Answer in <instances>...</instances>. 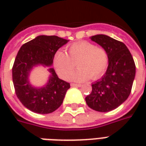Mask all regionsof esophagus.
I'll return each mask as SVG.
<instances>
[{"instance_id":"obj_1","label":"esophagus","mask_w":146,"mask_h":146,"mask_svg":"<svg viewBox=\"0 0 146 146\" xmlns=\"http://www.w3.org/2000/svg\"><path fill=\"white\" fill-rule=\"evenodd\" d=\"M71 86L72 87H81V84H71Z\"/></svg>"}]
</instances>
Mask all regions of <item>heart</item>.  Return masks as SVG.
Returning <instances> with one entry per match:
<instances>
[{
	"mask_svg": "<svg viewBox=\"0 0 146 146\" xmlns=\"http://www.w3.org/2000/svg\"><path fill=\"white\" fill-rule=\"evenodd\" d=\"M77 63L78 70L70 80L75 82H83L88 80H96L102 76L109 65V55L103 48L96 47L88 41L74 43L68 48V54L58 51L54 59V66L58 74L62 79L68 80Z\"/></svg>",
	"mask_w": 146,
	"mask_h": 146,
	"instance_id": "1",
	"label": "heart"
}]
</instances>
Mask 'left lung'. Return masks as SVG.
Segmentation results:
<instances>
[{"mask_svg": "<svg viewBox=\"0 0 146 146\" xmlns=\"http://www.w3.org/2000/svg\"><path fill=\"white\" fill-rule=\"evenodd\" d=\"M107 51L109 65L101 80L92 84V93L85 98L87 105L98 112H110L127 100L135 76V64L123 42L104 34L90 37Z\"/></svg>", "mask_w": 146, "mask_h": 146, "instance_id": "8db88e82", "label": "left lung"}]
</instances>
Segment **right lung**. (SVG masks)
I'll return each mask as SVG.
<instances>
[{
	"mask_svg": "<svg viewBox=\"0 0 146 146\" xmlns=\"http://www.w3.org/2000/svg\"><path fill=\"white\" fill-rule=\"evenodd\" d=\"M69 40L57 36L40 35L24 44L19 49L12 67V80L15 94L24 106L33 113L48 114L54 112L63 102L70 83L58 77L51 68L54 54ZM48 67L50 76L40 88L30 84L29 76L33 67Z\"/></svg>",
	"mask_w": 146,
	"mask_h": 146,
	"instance_id": "add662e5",
	"label": "right lung"
}]
</instances>
